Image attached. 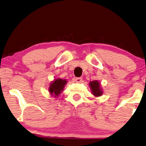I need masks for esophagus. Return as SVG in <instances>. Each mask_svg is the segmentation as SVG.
<instances>
[{
  "instance_id": "esophagus-1",
  "label": "esophagus",
  "mask_w": 146,
  "mask_h": 146,
  "mask_svg": "<svg viewBox=\"0 0 146 146\" xmlns=\"http://www.w3.org/2000/svg\"><path fill=\"white\" fill-rule=\"evenodd\" d=\"M74 80L76 83H81L82 82V78H77Z\"/></svg>"
}]
</instances>
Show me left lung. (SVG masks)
<instances>
[{
	"label": "left lung",
	"mask_w": 146,
	"mask_h": 146,
	"mask_svg": "<svg viewBox=\"0 0 146 146\" xmlns=\"http://www.w3.org/2000/svg\"><path fill=\"white\" fill-rule=\"evenodd\" d=\"M89 87L92 94L95 97H100L102 96L103 89L101 87V84L98 80H94L92 82H89Z\"/></svg>",
	"instance_id": "left-lung-1"
}]
</instances>
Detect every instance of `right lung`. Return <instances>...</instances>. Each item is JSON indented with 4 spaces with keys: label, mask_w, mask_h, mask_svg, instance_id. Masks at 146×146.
I'll return each mask as SVG.
<instances>
[{
    "label": "right lung",
    "mask_w": 146,
    "mask_h": 146,
    "mask_svg": "<svg viewBox=\"0 0 146 146\" xmlns=\"http://www.w3.org/2000/svg\"><path fill=\"white\" fill-rule=\"evenodd\" d=\"M67 80L65 79L57 78L55 79L52 82L50 83L48 87V92L52 97H58L59 94L63 91L64 86L66 85Z\"/></svg>",
    "instance_id": "obj_1"
}]
</instances>
